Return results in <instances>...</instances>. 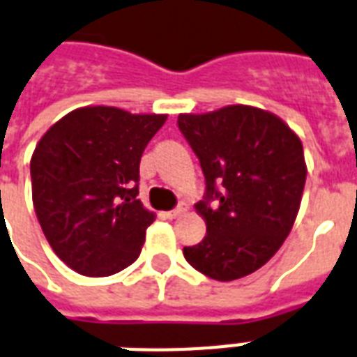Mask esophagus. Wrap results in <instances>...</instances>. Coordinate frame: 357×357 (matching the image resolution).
<instances>
[{
  "mask_svg": "<svg viewBox=\"0 0 357 357\" xmlns=\"http://www.w3.org/2000/svg\"><path fill=\"white\" fill-rule=\"evenodd\" d=\"M183 211H187V206H185V204H179L178 208L172 209V211H165L162 217H165V219H176V217H179Z\"/></svg>",
  "mask_w": 357,
  "mask_h": 357,
  "instance_id": "34e87169",
  "label": "esophagus"
}]
</instances>
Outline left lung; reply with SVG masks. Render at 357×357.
<instances>
[{"mask_svg": "<svg viewBox=\"0 0 357 357\" xmlns=\"http://www.w3.org/2000/svg\"><path fill=\"white\" fill-rule=\"evenodd\" d=\"M178 127L206 178L195 208L208 234L183 247L185 260L215 281L251 275L298 217L307 178L301 140L275 114L247 105L179 114Z\"/></svg>", "mask_w": 357, "mask_h": 357, "instance_id": "left-lung-1", "label": "left lung"}]
</instances>
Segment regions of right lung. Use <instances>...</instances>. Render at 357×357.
<instances>
[{
  "instance_id": "1",
  "label": "right lung",
  "mask_w": 357,
  "mask_h": 357,
  "mask_svg": "<svg viewBox=\"0 0 357 357\" xmlns=\"http://www.w3.org/2000/svg\"><path fill=\"white\" fill-rule=\"evenodd\" d=\"M167 114L84 106L31 155L33 208L54 252L76 273L108 277L140 257L155 213L136 198L140 159Z\"/></svg>"
}]
</instances>
